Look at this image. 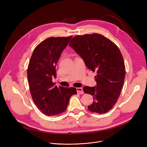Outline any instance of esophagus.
I'll return each mask as SVG.
<instances>
[{
    "mask_svg": "<svg viewBox=\"0 0 147 147\" xmlns=\"http://www.w3.org/2000/svg\"><path fill=\"white\" fill-rule=\"evenodd\" d=\"M77 92L78 94H84V91H83V89L82 88H77Z\"/></svg>",
    "mask_w": 147,
    "mask_h": 147,
    "instance_id": "esophagus-1",
    "label": "esophagus"
}]
</instances>
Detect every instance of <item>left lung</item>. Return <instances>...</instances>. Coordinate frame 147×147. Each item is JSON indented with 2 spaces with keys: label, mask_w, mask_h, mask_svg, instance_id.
<instances>
[{
  "label": "left lung",
  "mask_w": 147,
  "mask_h": 147,
  "mask_svg": "<svg viewBox=\"0 0 147 147\" xmlns=\"http://www.w3.org/2000/svg\"><path fill=\"white\" fill-rule=\"evenodd\" d=\"M69 46L82 57L88 69L97 74L96 87L83 88L84 92L93 96L88 109L99 114L108 112L117 102L125 78L124 62L119 48L98 34L77 35Z\"/></svg>",
  "instance_id": "obj_1"
}]
</instances>
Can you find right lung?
Returning a JSON list of instances; mask_svg holds the SVG:
<instances>
[{"instance_id": "right-lung-1", "label": "right lung", "mask_w": 147, "mask_h": 147, "mask_svg": "<svg viewBox=\"0 0 147 147\" xmlns=\"http://www.w3.org/2000/svg\"><path fill=\"white\" fill-rule=\"evenodd\" d=\"M72 36L51 37L37 45L31 56L27 78L32 98L44 114L55 116L67 109L76 88L57 87L52 82L56 77V65Z\"/></svg>"}]
</instances>
